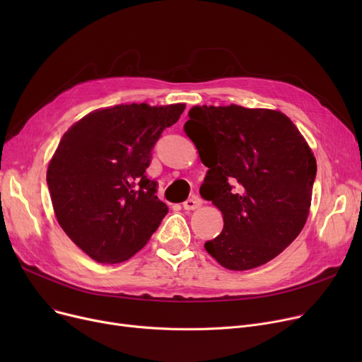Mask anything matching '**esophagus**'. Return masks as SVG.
Segmentation results:
<instances>
[{"label": "esophagus", "mask_w": 362, "mask_h": 362, "mask_svg": "<svg viewBox=\"0 0 362 362\" xmlns=\"http://www.w3.org/2000/svg\"><path fill=\"white\" fill-rule=\"evenodd\" d=\"M201 204H202V201L198 197H192V198H189L183 202V208L187 211H192V210H197V208H199Z\"/></svg>", "instance_id": "obj_1"}]
</instances>
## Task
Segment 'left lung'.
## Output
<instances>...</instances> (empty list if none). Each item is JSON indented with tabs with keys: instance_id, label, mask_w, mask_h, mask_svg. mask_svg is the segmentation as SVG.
I'll use <instances>...</instances> for the list:
<instances>
[{
	"instance_id": "left-lung-1",
	"label": "left lung",
	"mask_w": 362,
	"mask_h": 362,
	"mask_svg": "<svg viewBox=\"0 0 362 362\" xmlns=\"http://www.w3.org/2000/svg\"><path fill=\"white\" fill-rule=\"evenodd\" d=\"M185 133L208 167L201 197L223 214L205 250L227 270L272 261L307 223L317 163L293 122L279 110L195 105Z\"/></svg>"
}]
</instances>
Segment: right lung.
I'll use <instances>...</instances> for the list:
<instances>
[{
  "mask_svg": "<svg viewBox=\"0 0 362 362\" xmlns=\"http://www.w3.org/2000/svg\"><path fill=\"white\" fill-rule=\"evenodd\" d=\"M185 107H105L86 114L63 135L47 170L54 214L93 261L123 262L158 229L168 208L145 170L152 146Z\"/></svg>",
  "mask_w": 362,
  "mask_h": 362,
  "instance_id": "right-lung-1",
  "label": "right lung"
}]
</instances>
